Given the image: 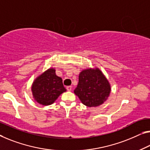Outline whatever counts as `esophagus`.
<instances>
[{
  "label": "esophagus",
  "mask_w": 150,
  "mask_h": 150,
  "mask_svg": "<svg viewBox=\"0 0 150 150\" xmlns=\"http://www.w3.org/2000/svg\"><path fill=\"white\" fill-rule=\"evenodd\" d=\"M66 89H67L68 91H71V90H72V86H66Z\"/></svg>",
  "instance_id": "obj_1"
}]
</instances>
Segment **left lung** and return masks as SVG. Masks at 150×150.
Returning a JSON list of instances; mask_svg holds the SVG:
<instances>
[{
    "label": "left lung",
    "mask_w": 150,
    "mask_h": 150,
    "mask_svg": "<svg viewBox=\"0 0 150 150\" xmlns=\"http://www.w3.org/2000/svg\"><path fill=\"white\" fill-rule=\"evenodd\" d=\"M110 85L98 68L82 70L74 93L82 104L87 107H97L107 100L110 93Z\"/></svg>",
    "instance_id": "8db88e82"
}]
</instances>
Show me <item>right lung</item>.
Returning <instances> with one entry per match:
<instances>
[{
  "instance_id": "1",
  "label": "right lung",
  "mask_w": 150,
  "mask_h": 150,
  "mask_svg": "<svg viewBox=\"0 0 150 150\" xmlns=\"http://www.w3.org/2000/svg\"><path fill=\"white\" fill-rule=\"evenodd\" d=\"M31 91L37 103L47 106L53 104L66 89L62 78L56 74V70L50 68L35 78L32 84Z\"/></svg>"
}]
</instances>
